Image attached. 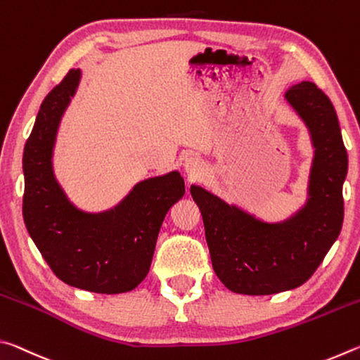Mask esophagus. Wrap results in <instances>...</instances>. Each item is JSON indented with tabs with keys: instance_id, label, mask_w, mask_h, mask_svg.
Segmentation results:
<instances>
[{
	"instance_id": "1",
	"label": "esophagus",
	"mask_w": 360,
	"mask_h": 360,
	"mask_svg": "<svg viewBox=\"0 0 360 360\" xmlns=\"http://www.w3.org/2000/svg\"><path fill=\"white\" fill-rule=\"evenodd\" d=\"M186 172L191 176L192 181H197L202 178V173H203V163L198 160V158L191 157L186 160Z\"/></svg>"
}]
</instances>
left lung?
Instances as JSON below:
<instances>
[{
    "label": "left lung",
    "instance_id": "obj_1",
    "mask_svg": "<svg viewBox=\"0 0 360 360\" xmlns=\"http://www.w3.org/2000/svg\"><path fill=\"white\" fill-rule=\"evenodd\" d=\"M285 98L308 125L316 148L308 205L283 224H265L198 186L212 268L236 294L270 295L298 288L313 276L343 225V181L348 152L335 108L313 82L290 87Z\"/></svg>",
    "mask_w": 360,
    "mask_h": 360
}]
</instances>
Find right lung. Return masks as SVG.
<instances>
[{
  "mask_svg": "<svg viewBox=\"0 0 360 360\" xmlns=\"http://www.w3.org/2000/svg\"><path fill=\"white\" fill-rule=\"evenodd\" d=\"M81 71L70 70L41 105L23 150V221L51 270L75 288L122 294L148 276L162 222L186 193L178 172L138 184L117 208L103 214L76 210L52 173L60 117Z\"/></svg>",
  "mask_w": 360,
  "mask_h": 360,
  "instance_id": "right-lung-1",
  "label": "right lung"
}]
</instances>
